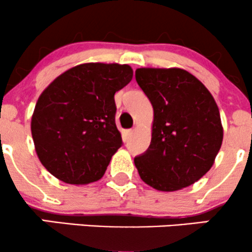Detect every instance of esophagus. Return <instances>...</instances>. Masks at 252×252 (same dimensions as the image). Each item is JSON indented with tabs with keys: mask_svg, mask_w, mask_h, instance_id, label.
Instances as JSON below:
<instances>
[{
	"mask_svg": "<svg viewBox=\"0 0 252 252\" xmlns=\"http://www.w3.org/2000/svg\"><path fill=\"white\" fill-rule=\"evenodd\" d=\"M132 134H134V129L126 130V131H124V138H126V140H129V138L132 136Z\"/></svg>",
	"mask_w": 252,
	"mask_h": 252,
	"instance_id": "34e87169",
	"label": "esophagus"
}]
</instances>
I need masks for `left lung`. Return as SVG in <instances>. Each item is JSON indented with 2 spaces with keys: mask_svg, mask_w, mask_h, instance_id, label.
<instances>
[{
  "mask_svg": "<svg viewBox=\"0 0 252 252\" xmlns=\"http://www.w3.org/2000/svg\"><path fill=\"white\" fill-rule=\"evenodd\" d=\"M135 78L154 110L149 148L134 160L138 174L162 192L190 186L211 169L221 147L215 98L182 68H137Z\"/></svg>",
  "mask_w": 252,
  "mask_h": 252,
  "instance_id": "1",
  "label": "left lung"
}]
</instances>
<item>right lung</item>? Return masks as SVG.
Segmentation results:
<instances>
[{
  "mask_svg": "<svg viewBox=\"0 0 252 252\" xmlns=\"http://www.w3.org/2000/svg\"><path fill=\"white\" fill-rule=\"evenodd\" d=\"M131 79L129 65L88 63L43 90L31 129L37 158L52 175L71 185L102 178L123 143L115 123V94Z\"/></svg>",
  "mask_w": 252,
  "mask_h": 252,
  "instance_id": "add662e5",
  "label": "right lung"
}]
</instances>
